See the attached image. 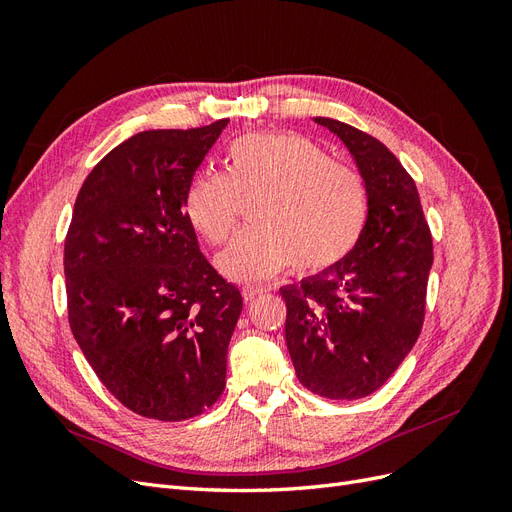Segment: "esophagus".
Listing matches in <instances>:
<instances>
[{"mask_svg":"<svg viewBox=\"0 0 512 512\" xmlns=\"http://www.w3.org/2000/svg\"><path fill=\"white\" fill-rule=\"evenodd\" d=\"M265 292L267 290L260 288V286H243L241 288V294H243L245 301H254L256 297H260V294H265Z\"/></svg>","mask_w":512,"mask_h":512,"instance_id":"1","label":"esophagus"}]
</instances>
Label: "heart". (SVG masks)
I'll use <instances>...</instances> for the list:
<instances>
[{"instance_id": "heart-1", "label": "heart", "mask_w": 512, "mask_h": 512, "mask_svg": "<svg viewBox=\"0 0 512 512\" xmlns=\"http://www.w3.org/2000/svg\"><path fill=\"white\" fill-rule=\"evenodd\" d=\"M226 175L203 170L185 190L194 230L222 245L237 224L239 198H256L254 226L218 256L230 280L258 282L294 267L316 273L342 262L367 222V190L346 164L297 134H247L226 149Z\"/></svg>"}]
</instances>
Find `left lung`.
Here are the masks:
<instances>
[{
	"label": "left lung",
	"mask_w": 512,
	"mask_h": 512,
	"mask_svg": "<svg viewBox=\"0 0 512 512\" xmlns=\"http://www.w3.org/2000/svg\"><path fill=\"white\" fill-rule=\"evenodd\" d=\"M342 138L367 190L352 252L280 288L286 344L299 382L327 399L367 397L393 376L423 329L433 243L414 179L378 138L316 117Z\"/></svg>",
	"instance_id": "1"
}]
</instances>
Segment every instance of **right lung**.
I'll use <instances>...</instances> for the list:
<instances>
[{
  "label": "right lung",
  "instance_id": "add662e5",
  "mask_svg": "<svg viewBox=\"0 0 512 512\" xmlns=\"http://www.w3.org/2000/svg\"><path fill=\"white\" fill-rule=\"evenodd\" d=\"M228 119L147 130L94 166L64 247L70 329L128 410L185 421L226 386L241 292L198 247L183 198Z\"/></svg>",
  "mask_w": 512,
  "mask_h": 512
}]
</instances>
